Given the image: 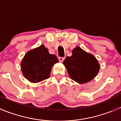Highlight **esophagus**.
<instances>
[{
    "mask_svg": "<svg viewBox=\"0 0 121 121\" xmlns=\"http://www.w3.org/2000/svg\"><path fill=\"white\" fill-rule=\"evenodd\" d=\"M58 60H59V61H60L61 63L64 61V60H65V58H64V57H59Z\"/></svg>",
    "mask_w": 121,
    "mask_h": 121,
    "instance_id": "1",
    "label": "esophagus"
}]
</instances>
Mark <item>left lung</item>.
<instances>
[{
    "label": "left lung",
    "mask_w": 121,
    "mask_h": 121,
    "mask_svg": "<svg viewBox=\"0 0 121 121\" xmlns=\"http://www.w3.org/2000/svg\"><path fill=\"white\" fill-rule=\"evenodd\" d=\"M63 63L71 79L80 84L93 79L100 69V65L95 56L79 47L74 48L71 56H67Z\"/></svg>",
    "instance_id": "1"
}]
</instances>
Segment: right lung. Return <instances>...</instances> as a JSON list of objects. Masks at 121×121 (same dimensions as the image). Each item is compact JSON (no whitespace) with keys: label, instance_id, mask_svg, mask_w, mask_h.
Instances as JSON below:
<instances>
[{"label":"right lung","instance_id":"obj_1","mask_svg":"<svg viewBox=\"0 0 121 121\" xmlns=\"http://www.w3.org/2000/svg\"><path fill=\"white\" fill-rule=\"evenodd\" d=\"M58 62L55 55L48 53L47 48L42 45L28 52L21 64L23 74L31 82H39L48 79L53 65Z\"/></svg>","mask_w":121,"mask_h":121}]
</instances>
